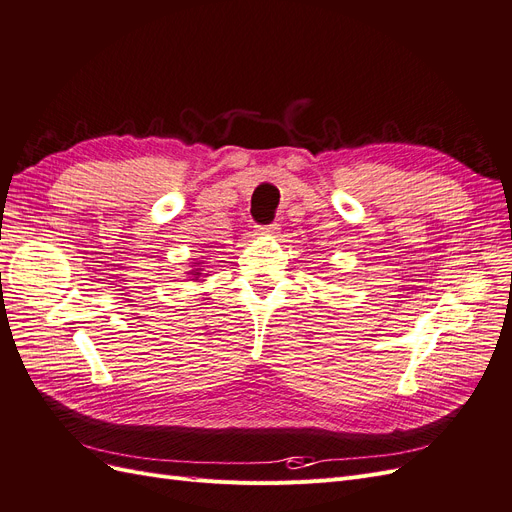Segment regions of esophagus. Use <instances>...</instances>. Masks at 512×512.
<instances>
[{"label": "esophagus", "mask_w": 512, "mask_h": 512, "mask_svg": "<svg viewBox=\"0 0 512 512\" xmlns=\"http://www.w3.org/2000/svg\"><path fill=\"white\" fill-rule=\"evenodd\" d=\"M258 235H277L280 232V226L277 224H267V226H256Z\"/></svg>", "instance_id": "esophagus-1"}]
</instances>
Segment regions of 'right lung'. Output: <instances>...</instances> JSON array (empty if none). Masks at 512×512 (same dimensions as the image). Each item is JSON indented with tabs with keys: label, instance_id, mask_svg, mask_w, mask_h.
Segmentation results:
<instances>
[{
	"label": "right lung",
	"instance_id": "right-lung-1",
	"mask_svg": "<svg viewBox=\"0 0 512 512\" xmlns=\"http://www.w3.org/2000/svg\"><path fill=\"white\" fill-rule=\"evenodd\" d=\"M194 275H200V271H196V273H194Z\"/></svg>",
	"mask_w": 512,
	"mask_h": 512
}]
</instances>
